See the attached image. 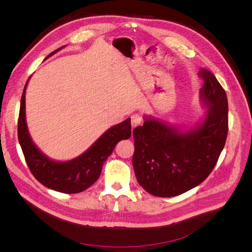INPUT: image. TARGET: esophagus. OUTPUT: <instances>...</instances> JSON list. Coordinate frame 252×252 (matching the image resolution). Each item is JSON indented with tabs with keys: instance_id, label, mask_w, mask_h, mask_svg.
Segmentation results:
<instances>
[{
	"instance_id": "obj_1",
	"label": "esophagus",
	"mask_w": 252,
	"mask_h": 252,
	"mask_svg": "<svg viewBox=\"0 0 252 252\" xmlns=\"http://www.w3.org/2000/svg\"><path fill=\"white\" fill-rule=\"evenodd\" d=\"M142 122H143V119H142L141 114L135 113V114H133V116H131V125H132V128L141 125Z\"/></svg>"
}]
</instances>
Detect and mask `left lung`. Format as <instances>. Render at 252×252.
<instances>
[{
	"label": "left lung",
	"mask_w": 252,
	"mask_h": 252,
	"mask_svg": "<svg viewBox=\"0 0 252 252\" xmlns=\"http://www.w3.org/2000/svg\"><path fill=\"white\" fill-rule=\"evenodd\" d=\"M204 80L200 101L205 117L190 127L171 125L144 117L134 128L132 165L139 184L152 195L170 197L200 185L208 177L222 152L228 132L227 95L210 71L201 69Z\"/></svg>",
	"instance_id": "8db88e82"
}]
</instances>
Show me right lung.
<instances>
[{
    "mask_svg": "<svg viewBox=\"0 0 252 252\" xmlns=\"http://www.w3.org/2000/svg\"><path fill=\"white\" fill-rule=\"evenodd\" d=\"M64 47L65 46L51 52L46 59ZM29 79L23 90L18 123L19 143L29 169L33 177L47 188L63 193L82 192L93 185L100 177L103 165L112 154L116 145L122 140L130 138V118L107 129L79 157L69 159V161H56V159H52L44 155L37 148L28 131L25 94Z\"/></svg>",
    "mask_w": 252,
    "mask_h": 252,
    "instance_id": "right-lung-1",
    "label": "right lung"
}]
</instances>
